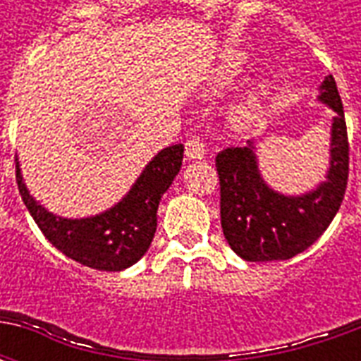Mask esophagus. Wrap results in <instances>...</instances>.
I'll use <instances>...</instances> for the list:
<instances>
[{"label": "esophagus", "instance_id": "esophagus-1", "mask_svg": "<svg viewBox=\"0 0 361 361\" xmlns=\"http://www.w3.org/2000/svg\"><path fill=\"white\" fill-rule=\"evenodd\" d=\"M204 154H207L204 142L199 137H189L188 142H185V157H188V160H203Z\"/></svg>", "mask_w": 361, "mask_h": 361}]
</instances>
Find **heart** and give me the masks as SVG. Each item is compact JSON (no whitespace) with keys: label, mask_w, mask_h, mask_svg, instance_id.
Returning <instances> with one entry per match:
<instances>
[{"label":"heart","mask_w":361,"mask_h":361,"mask_svg":"<svg viewBox=\"0 0 361 361\" xmlns=\"http://www.w3.org/2000/svg\"><path fill=\"white\" fill-rule=\"evenodd\" d=\"M245 69V56L240 51H232L228 54L226 58L222 59L219 67L214 69L212 75V90L219 92V90L226 89L232 82L243 73ZM265 94V85H259L257 89L247 94V98L240 102L234 108V121L235 123H250L251 119L257 116L259 106H261V98Z\"/></svg>","instance_id":"1"}]
</instances>
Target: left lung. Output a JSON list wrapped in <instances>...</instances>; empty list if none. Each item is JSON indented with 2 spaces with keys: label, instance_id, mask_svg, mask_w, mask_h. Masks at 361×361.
I'll return each instance as SVG.
<instances>
[{
  "label": "left lung",
  "instance_id": "8db88e82",
  "mask_svg": "<svg viewBox=\"0 0 361 361\" xmlns=\"http://www.w3.org/2000/svg\"><path fill=\"white\" fill-rule=\"evenodd\" d=\"M319 102L334 111L326 180L303 195H282L259 172L255 145L216 154L220 222L230 247L251 263L284 261L302 253L325 232L341 209L348 183V133L333 75L319 87Z\"/></svg>",
  "mask_w": 361,
  "mask_h": 361
}]
</instances>
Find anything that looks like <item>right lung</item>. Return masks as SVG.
Wrapping results in <instances>:
<instances>
[{"instance_id":"right-lung-1","label":"right lung","mask_w":361,"mask_h":361,"mask_svg":"<svg viewBox=\"0 0 361 361\" xmlns=\"http://www.w3.org/2000/svg\"><path fill=\"white\" fill-rule=\"evenodd\" d=\"M181 160L183 145L162 149L118 204L89 219H61L28 193L15 158L19 193L48 242L81 265L110 272L135 265L147 253L157 232L158 203L180 172Z\"/></svg>"}]
</instances>
